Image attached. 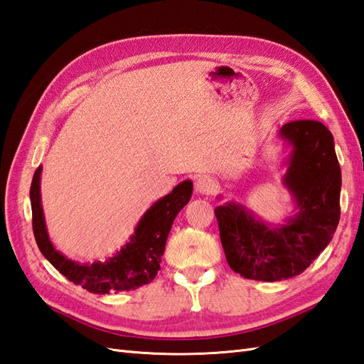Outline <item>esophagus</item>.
<instances>
[{
	"mask_svg": "<svg viewBox=\"0 0 364 364\" xmlns=\"http://www.w3.org/2000/svg\"><path fill=\"white\" fill-rule=\"evenodd\" d=\"M215 189H218V184H215V181L213 180L211 176L203 175V176L197 178V181H196V191L198 192V194L211 196Z\"/></svg>",
	"mask_w": 364,
	"mask_h": 364,
	"instance_id": "34e87169",
	"label": "esophagus"
}]
</instances>
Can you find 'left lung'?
I'll list each match as a JSON object with an SVG mask.
<instances>
[{"mask_svg": "<svg viewBox=\"0 0 364 364\" xmlns=\"http://www.w3.org/2000/svg\"><path fill=\"white\" fill-rule=\"evenodd\" d=\"M280 137L292 146L283 184L296 202V215L270 225L239 203L214 210L228 264L249 280L280 282L304 272L330 244L341 214V168L327 127L289 122Z\"/></svg>", "mask_w": 364, "mask_h": 364, "instance_id": "obj_1", "label": "left lung"}]
</instances>
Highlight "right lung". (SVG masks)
Returning <instances> with one entry per match:
<instances>
[{
  "instance_id": "obj_1",
  "label": "right lung",
  "mask_w": 364,
  "mask_h": 364,
  "mask_svg": "<svg viewBox=\"0 0 364 364\" xmlns=\"http://www.w3.org/2000/svg\"><path fill=\"white\" fill-rule=\"evenodd\" d=\"M41 173L38 166L31 183L29 198L33 210V231L38 250L51 264L68 280L82 286L94 294H109L137 289L150 283L158 275L161 257L164 255L166 241L172 223L192 196V181L186 180L173 188L166 197L153 203L142 215L129 237V242L107 261H95L81 264L65 258L54 249L46 233L42 202H41Z\"/></svg>"
}]
</instances>
